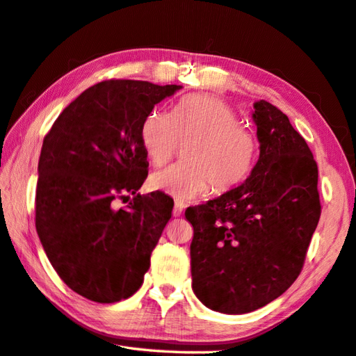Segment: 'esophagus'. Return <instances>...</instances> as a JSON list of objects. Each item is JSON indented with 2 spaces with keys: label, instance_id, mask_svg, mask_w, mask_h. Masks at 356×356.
<instances>
[{
  "label": "esophagus",
  "instance_id": "1",
  "mask_svg": "<svg viewBox=\"0 0 356 356\" xmlns=\"http://www.w3.org/2000/svg\"><path fill=\"white\" fill-rule=\"evenodd\" d=\"M182 211H184V205L176 202V205H174V209H172V216L177 218V216L182 215Z\"/></svg>",
  "mask_w": 356,
  "mask_h": 356
}]
</instances>
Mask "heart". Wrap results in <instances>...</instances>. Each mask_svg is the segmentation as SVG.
I'll return each mask as SVG.
<instances>
[{
	"instance_id": "heart-1",
	"label": "heart",
	"mask_w": 356,
	"mask_h": 356,
	"mask_svg": "<svg viewBox=\"0 0 356 356\" xmlns=\"http://www.w3.org/2000/svg\"><path fill=\"white\" fill-rule=\"evenodd\" d=\"M141 145L156 166L165 165L180 145L185 165L154 172L149 188L179 202L204 193L224 195L240 185L254 163L257 143L248 127L238 122L236 112L215 96H186L172 115L152 111L141 124Z\"/></svg>"
}]
</instances>
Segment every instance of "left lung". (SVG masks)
Segmentation results:
<instances>
[{
  "mask_svg": "<svg viewBox=\"0 0 356 356\" xmlns=\"http://www.w3.org/2000/svg\"><path fill=\"white\" fill-rule=\"evenodd\" d=\"M260 156L234 190L185 211L193 291L213 312L244 314L268 305L299 277L318 227V165L288 116L254 102Z\"/></svg>",
  "mask_w": 356,
  "mask_h": 356,
  "instance_id": "1",
  "label": "left lung"
}]
</instances>
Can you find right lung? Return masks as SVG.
<instances>
[{
    "label": "right lung",
    "instance_id": "1",
    "mask_svg": "<svg viewBox=\"0 0 356 356\" xmlns=\"http://www.w3.org/2000/svg\"><path fill=\"white\" fill-rule=\"evenodd\" d=\"M180 88L99 82L65 107L43 140L35 229L56 273L88 300L127 299L149 269L174 202L137 193L149 166L140 132L154 106ZM126 194L133 202L115 211L111 202Z\"/></svg>",
    "mask_w": 356,
    "mask_h": 356
}]
</instances>
